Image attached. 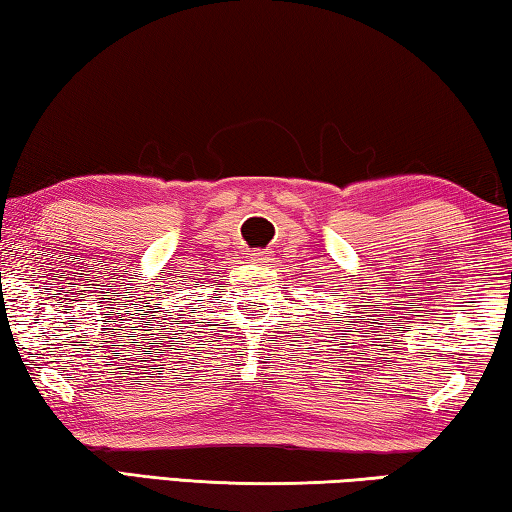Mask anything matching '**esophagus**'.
<instances>
[{"instance_id":"1","label":"esophagus","mask_w":512,"mask_h":512,"mask_svg":"<svg viewBox=\"0 0 512 512\" xmlns=\"http://www.w3.org/2000/svg\"><path fill=\"white\" fill-rule=\"evenodd\" d=\"M250 259H253L255 264H266L268 259H271V253H268V250H253V253H250Z\"/></svg>"}]
</instances>
